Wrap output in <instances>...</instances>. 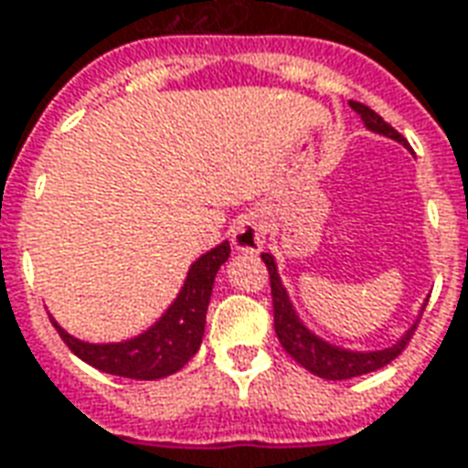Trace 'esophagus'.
<instances>
[{
    "label": "esophagus",
    "mask_w": 468,
    "mask_h": 468,
    "mask_svg": "<svg viewBox=\"0 0 468 468\" xmlns=\"http://www.w3.org/2000/svg\"><path fill=\"white\" fill-rule=\"evenodd\" d=\"M265 243V225L258 215H245L233 225V245L243 253H258Z\"/></svg>",
    "instance_id": "34e87169"
}]
</instances>
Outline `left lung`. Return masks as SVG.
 <instances>
[{
    "label": "left lung",
    "mask_w": 468,
    "mask_h": 468,
    "mask_svg": "<svg viewBox=\"0 0 468 468\" xmlns=\"http://www.w3.org/2000/svg\"><path fill=\"white\" fill-rule=\"evenodd\" d=\"M351 107L361 115V120L366 122L368 130L378 134H386L396 143L406 144V137H403L396 127L386 122L378 112H373L371 107H366L363 102H353ZM265 268H268V275H271V295H273V324H275V335L283 346V351L293 358L295 363H301L305 371H311L318 378H325V381H346V378H353V376H363V373L378 371L383 366H388L393 358H399L403 353V348L411 341L413 331H416V324L406 331L399 344H393L391 348H383V351H371V353H356V351H344L338 346H331L321 341L318 335H314L308 328H305L298 315H295L293 305L288 301V293H285L283 283L278 278V268H275L273 255L263 253Z\"/></svg>",
    "instance_id": "obj_1"
}]
</instances>
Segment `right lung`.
<instances>
[{
    "instance_id": "right-lung-1",
    "label": "right lung",
    "mask_w": 468,
    "mask_h": 468,
    "mask_svg": "<svg viewBox=\"0 0 468 468\" xmlns=\"http://www.w3.org/2000/svg\"><path fill=\"white\" fill-rule=\"evenodd\" d=\"M230 245L228 240L213 248L210 253L200 255L187 273L183 291L167 308V314L157 324L124 344H85L62 331L55 324L57 334L65 341L67 348L100 371L137 378V381H154L170 373L180 371L185 363L193 358L205 334V314L213 295L215 275L220 265L228 261Z\"/></svg>"
}]
</instances>
